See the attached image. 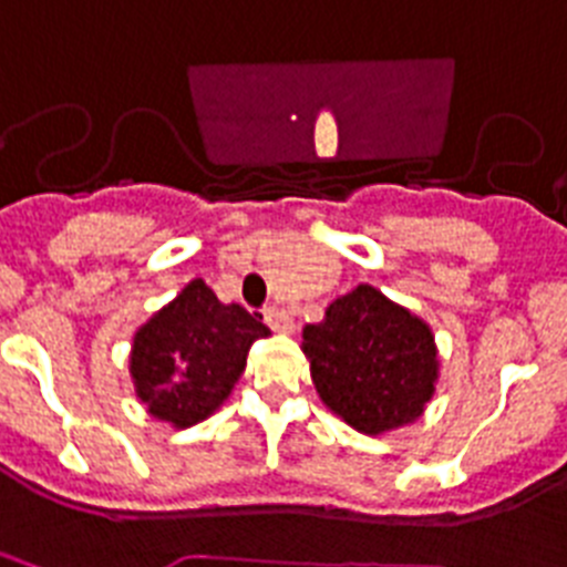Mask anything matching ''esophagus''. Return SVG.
<instances>
[{
  "instance_id": "obj_1",
  "label": "esophagus",
  "mask_w": 567,
  "mask_h": 567,
  "mask_svg": "<svg viewBox=\"0 0 567 567\" xmlns=\"http://www.w3.org/2000/svg\"><path fill=\"white\" fill-rule=\"evenodd\" d=\"M265 322H268L277 333L293 331V322H290V317L282 311V308H268V311H265Z\"/></svg>"
}]
</instances>
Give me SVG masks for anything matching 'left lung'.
<instances>
[{
  "instance_id": "1",
  "label": "left lung",
  "mask_w": 567,
  "mask_h": 567,
  "mask_svg": "<svg viewBox=\"0 0 567 567\" xmlns=\"http://www.w3.org/2000/svg\"><path fill=\"white\" fill-rule=\"evenodd\" d=\"M302 351L324 408L368 436L416 422L436 393L431 324L373 285H357L322 322L305 324Z\"/></svg>"
}]
</instances>
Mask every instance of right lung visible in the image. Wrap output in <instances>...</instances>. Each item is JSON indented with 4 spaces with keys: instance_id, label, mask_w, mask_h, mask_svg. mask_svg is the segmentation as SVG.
<instances>
[{
    "instance_id": "1",
    "label": "right lung",
    "mask_w": 567,
    "mask_h": 567,
    "mask_svg": "<svg viewBox=\"0 0 567 567\" xmlns=\"http://www.w3.org/2000/svg\"><path fill=\"white\" fill-rule=\"evenodd\" d=\"M268 324L243 305H225L194 279L134 333L131 379L154 420L190 427L228 400Z\"/></svg>"
}]
</instances>
